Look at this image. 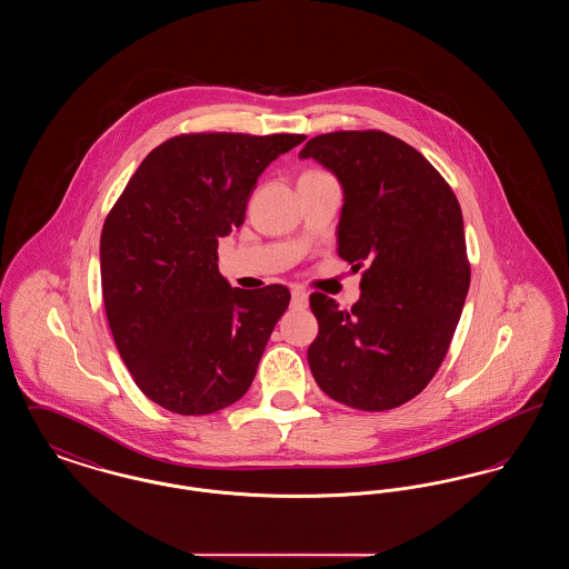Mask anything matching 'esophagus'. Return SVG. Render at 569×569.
I'll return each mask as SVG.
<instances>
[{
  "label": "esophagus",
  "instance_id": "esophagus-1",
  "mask_svg": "<svg viewBox=\"0 0 569 569\" xmlns=\"http://www.w3.org/2000/svg\"><path fill=\"white\" fill-rule=\"evenodd\" d=\"M307 302H309L307 292H305V290H300V288H295V290H292V307H297V309H305V307H307Z\"/></svg>",
  "mask_w": 569,
  "mask_h": 569
}]
</instances>
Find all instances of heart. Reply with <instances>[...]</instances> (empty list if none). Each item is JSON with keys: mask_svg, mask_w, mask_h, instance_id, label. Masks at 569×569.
I'll use <instances>...</instances> for the list:
<instances>
[{"mask_svg": "<svg viewBox=\"0 0 569 569\" xmlns=\"http://www.w3.org/2000/svg\"><path fill=\"white\" fill-rule=\"evenodd\" d=\"M320 170H307V172H302V174H318Z\"/></svg>", "mask_w": 569, "mask_h": 569, "instance_id": "1", "label": "heart"}]
</instances>
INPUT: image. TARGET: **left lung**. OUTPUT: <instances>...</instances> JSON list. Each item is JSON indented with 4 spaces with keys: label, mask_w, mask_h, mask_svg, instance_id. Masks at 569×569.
<instances>
[{
    "label": "left lung",
    "mask_w": 569,
    "mask_h": 569,
    "mask_svg": "<svg viewBox=\"0 0 569 569\" xmlns=\"http://www.w3.org/2000/svg\"><path fill=\"white\" fill-rule=\"evenodd\" d=\"M300 158L341 181L337 251L362 269L352 309L309 297L320 328L307 352L311 373L343 406H403L441 367L469 290L459 200L420 151L379 130L316 136Z\"/></svg>",
    "instance_id": "left-lung-1"
}]
</instances>
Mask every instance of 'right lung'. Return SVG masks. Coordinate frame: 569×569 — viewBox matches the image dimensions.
I'll return each mask as SVG.
<instances>
[{
	"mask_svg": "<svg viewBox=\"0 0 569 569\" xmlns=\"http://www.w3.org/2000/svg\"><path fill=\"white\" fill-rule=\"evenodd\" d=\"M305 134L193 132L138 166L100 237L102 297L114 346L153 403L204 416L256 378L290 290L230 288L217 244L244 221L264 168Z\"/></svg>",
	"mask_w": 569,
	"mask_h": 569,
	"instance_id": "add662e5",
	"label": "right lung"
}]
</instances>
